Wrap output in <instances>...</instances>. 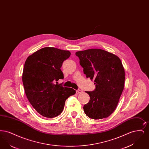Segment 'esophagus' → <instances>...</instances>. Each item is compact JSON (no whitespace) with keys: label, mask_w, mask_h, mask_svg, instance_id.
<instances>
[{"label":"esophagus","mask_w":149,"mask_h":149,"mask_svg":"<svg viewBox=\"0 0 149 149\" xmlns=\"http://www.w3.org/2000/svg\"><path fill=\"white\" fill-rule=\"evenodd\" d=\"M82 92H83V91L81 90H80V89H78V90L76 91L77 94H80V93H81Z\"/></svg>","instance_id":"34e87169"}]
</instances>
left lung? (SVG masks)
Returning <instances> with one entry per match:
<instances>
[{
  "label": "left lung",
  "instance_id": "obj_1",
  "mask_svg": "<svg viewBox=\"0 0 149 149\" xmlns=\"http://www.w3.org/2000/svg\"><path fill=\"white\" fill-rule=\"evenodd\" d=\"M75 55L86 77L95 84L94 91L86 92L90 100L84 106V113L94 120L106 118L116 109L124 88L125 72L120 58L99 49L79 51Z\"/></svg>",
  "mask_w": 149,
  "mask_h": 149
}]
</instances>
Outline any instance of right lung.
<instances>
[{
  "label": "right lung",
  "mask_w": 149,
  "mask_h": 149,
  "mask_svg": "<svg viewBox=\"0 0 149 149\" xmlns=\"http://www.w3.org/2000/svg\"><path fill=\"white\" fill-rule=\"evenodd\" d=\"M70 52L51 47H44L29 55L22 74L26 95L36 111L46 118L61 113L65 100L75 94L71 88L55 84L64 78L60 68Z\"/></svg>",
  "instance_id": "add662e5"
}]
</instances>
